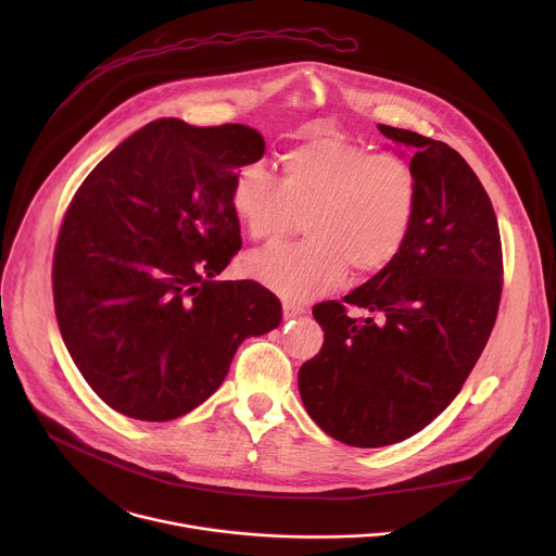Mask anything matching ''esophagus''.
I'll return each mask as SVG.
<instances>
[{
	"mask_svg": "<svg viewBox=\"0 0 556 556\" xmlns=\"http://www.w3.org/2000/svg\"><path fill=\"white\" fill-rule=\"evenodd\" d=\"M301 314H305V307H303V305L283 301V316H286V319H294V316H301Z\"/></svg>",
	"mask_w": 556,
	"mask_h": 556,
	"instance_id": "34e87169",
	"label": "esophagus"
}]
</instances>
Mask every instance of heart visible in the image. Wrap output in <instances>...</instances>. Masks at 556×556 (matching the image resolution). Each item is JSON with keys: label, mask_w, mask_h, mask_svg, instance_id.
<instances>
[{"label": "heart", "mask_w": 556, "mask_h": 556, "mask_svg": "<svg viewBox=\"0 0 556 556\" xmlns=\"http://www.w3.org/2000/svg\"><path fill=\"white\" fill-rule=\"evenodd\" d=\"M279 165V180L262 165L235 176L232 213L255 242L279 240L301 217L305 242L247 255L251 279L288 301H307L337 288L348 270L369 279L399 257L420 200L405 157L309 136L286 149Z\"/></svg>", "instance_id": "1"}]
</instances>
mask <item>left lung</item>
Here are the masks:
<instances>
[{
    "instance_id": "8db88e82",
    "label": "left lung",
    "mask_w": 556,
    "mask_h": 556,
    "mask_svg": "<svg viewBox=\"0 0 556 556\" xmlns=\"http://www.w3.org/2000/svg\"><path fill=\"white\" fill-rule=\"evenodd\" d=\"M378 129L414 153L418 213L384 270L343 303L312 307L326 339L299 369L309 418L361 448L407 440L451 405L486 348L502 296L500 226L478 176L446 142ZM348 304L372 316L356 320Z\"/></svg>"
}]
</instances>
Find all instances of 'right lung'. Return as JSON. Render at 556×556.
I'll list each match as a JSON object with an SVG mask.
<instances>
[{"label": "right lung", "instance_id": "right-lung-1", "mask_svg": "<svg viewBox=\"0 0 556 556\" xmlns=\"http://www.w3.org/2000/svg\"><path fill=\"white\" fill-rule=\"evenodd\" d=\"M266 142L247 125L157 118L92 169L52 264L63 343L99 399L167 422L217 391L249 337L281 324L255 281H213L242 249L230 187Z\"/></svg>", "mask_w": 556, "mask_h": 556}]
</instances>
